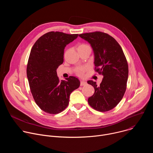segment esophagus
Instances as JSON below:
<instances>
[{
    "instance_id": "34e87169",
    "label": "esophagus",
    "mask_w": 153,
    "mask_h": 153,
    "mask_svg": "<svg viewBox=\"0 0 153 153\" xmlns=\"http://www.w3.org/2000/svg\"><path fill=\"white\" fill-rule=\"evenodd\" d=\"M86 85V82H85V81H83V80H81L80 81V86H85Z\"/></svg>"
}]
</instances>
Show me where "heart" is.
<instances>
[{"label": "heart", "instance_id": "b5f03b06", "mask_svg": "<svg viewBox=\"0 0 153 153\" xmlns=\"http://www.w3.org/2000/svg\"><path fill=\"white\" fill-rule=\"evenodd\" d=\"M86 49H91V47L89 45L86 44V43H80L77 47V50H84ZM88 67H79L76 70V73L79 76H83L85 73L88 70Z\"/></svg>", "mask_w": 153, "mask_h": 153}]
</instances>
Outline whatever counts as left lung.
Wrapping results in <instances>:
<instances>
[{"instance_id": "obj_1", "label": "left lung", "mask_w": 153, "mask_h": 153, "mask_svg": "<svg viewBox=\"0 0 153 153\" xmlns=\"http://www.w3.org/2000/svg\"><path fill=\"white\" fill-rule=\"evenodd\" d=\"M79 36L91 44L95 71L103 76L99 85L93 80L87 82L94 88V94L88 99V103L98 111H110L120 102L126 89L128 65L126 57L119 43L106 33L95 31Z\"/></svg>"}]
</instances>
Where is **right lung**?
Wrapping results in <instances>:
<instances>
[{"mask_svg": "<svg viewBox=\"0 0 153 153\" xmlns=\"http://www.w3.org/2000/svg\"><path fill=\"white\" fill-rule=\"evenodd\" d=\"M78 34L51 31L35 42L30 52L27 74L35 102L45 113L56 114L69 103L70 95L80 86L79 80L70 76L60 80L56 70L63 62L65 47Z\"/></svg>", "mask_w": 153, "mask_h": 153, "instance_id": "1", "label": "right lung"}]
</instances>
